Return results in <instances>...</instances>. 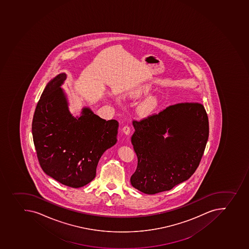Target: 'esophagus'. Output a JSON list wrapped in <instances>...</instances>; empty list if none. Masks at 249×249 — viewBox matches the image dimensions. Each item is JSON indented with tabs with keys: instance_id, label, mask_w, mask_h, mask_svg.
Wrapping results in <instances>:
<instances>
[{
	"instance_id": "obj_1",
	"label": "esophagus",
	"mask_w": 249,
	"mask_h": 249,
	"mask_svg": "<svg viewBox=\"0 0 249 249\" xmlns=\"http://www.w3.org/2000/svg\"><path fill=\"white\" fill-rule=\"evenodd\" d=\"M122 131H123L124 133L126 135H129L131 132V128L129 126L126 125L122 128Z\"/></svg>"
}]
</instances>
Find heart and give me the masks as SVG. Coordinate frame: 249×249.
<instances>
[{
	"label": "heart",
	"instance_id": "obj_1",
	"mask_svg": "<svg viewBox=\"0 0 249 249\" xmlns=\"http://www.w3.org/2000/svg\"><path fill=\"white\" fill-rule=\"evenodd\" d=\"M152 86L149 85H143L137 88L131 92L130 96L132 98L139 99L144 95L150 92ZM159 106V101L156 96H149L146 97L137 106V112L142 117H147L152 114Z\"/></svg>",
	"mask_w": 249,
	"mask_h": 249
}]
</instances>
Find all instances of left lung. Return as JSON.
<instances>
[{"label":"left lung","mask_w":249,"mask_h":249,"mask_svg":"<svg viewBox=\"0 0 249 249\" xmlns=\"http://www.w3.org/2000/svg\"><path fill=\"white\" fill-rule=\"evenodd\" d=\"M132 124L131 142L138 159L130 179L135 188L153 195L170 190L195 173L209 139L203 105L177 104Z\"/></svg>","instance_id":"obj_1"}]
</instances>
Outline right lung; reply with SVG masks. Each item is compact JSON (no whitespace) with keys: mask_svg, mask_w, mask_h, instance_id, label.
<instances>
[{"mask_svg":"<svg viewBox=\"0 0 249 249\" xmlns=\"http://www.w3.org/2000/svg\"><path fill=\"white\" fill-rule=\"evenodd\" d=\"M61 73L46 85L34 112L32 133L42 170L66 186L81 188L96 177L99 160L117 143L119 123L83 107L74 117L61 85Z\"/></svg>","mask_w":249,"mask_h":249,"instance_id":"obj_1","label":"right lung"}]
</instances>
